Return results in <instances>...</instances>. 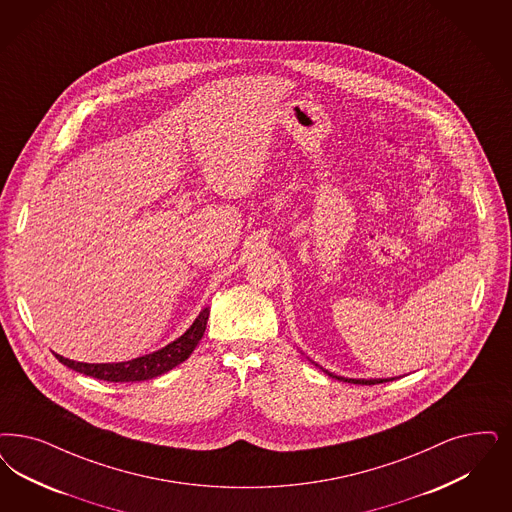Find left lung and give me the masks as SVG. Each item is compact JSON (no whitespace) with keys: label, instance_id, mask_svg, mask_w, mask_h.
<instances>
[{"label":"left lung","instance_id":"1","mask_svg":"<svg viewBox=\"0 0 512 512\" xmlns=\"http://www.w3.org/2000/svg\"><path fill=\"white\" fill-rule=\"evenodd\" d=\"M316 367H319L318 363H316ZM321 371L325 372V374H329V376H333L336 380H340V382H348V384H359V386H374V384H384V382H389V380H395V378H346V376H336L333 372L325 371L323 367H319Z\"/></svg>","mask_w":512,"mask_h":512}]
</instances>
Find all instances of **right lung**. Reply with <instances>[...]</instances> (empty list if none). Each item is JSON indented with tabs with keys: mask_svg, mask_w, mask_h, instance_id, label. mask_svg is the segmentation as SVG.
Masks as SVG:
<instances>
[{
	"mask_svg": "<svg viewBox=\"0 0 512 512\" xmlns=\"http://www.w3.org/2000/svg\"><path fill=\"white\" fill-rule=\"evenodd\" d=\"M208 318H210V308L206 306L198 314V318L194 319L193 325L174 342L166 344L157 352L147 353V355H141V357L123 361V363H79V361H71L68 357H62L58 353H54V355L62 365H66L71 371L81 372V374H87V376L104 380V382L151 380L164 372L172 371L194 352L196 344L204 336Z\"/></svg>",
	"mask_w": 512,
	"mask_h": 512,
	"instance_id": "obj_1",
	"label": "right lung"
}]
</instances>
